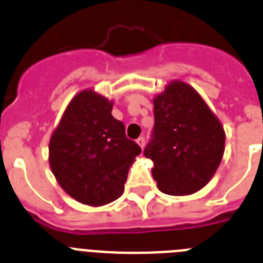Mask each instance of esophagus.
Masks as SVG:
<instances>
[{"mask_svg": "<svg viewBox=\"0 0 263 263\" xmlns=\"http://www.w3.org/2000/svg\"><path fill=\"white\" fill-rule=\"evenodd\" d=\"M137 143H138L139 147H141L143 150V147H145V143H146L145 138H143V137H139V138L137 139Z\"/></svg>", "mask_w": 263, "mask_h": 263, "instance_id": "1", "label": "esophagus"}]
</instances>
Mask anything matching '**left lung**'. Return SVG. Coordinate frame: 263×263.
<instances>
[{
  "mask_svg": "<svg viewBox=\"0 0 263 263\" xmlns=\"http://www.w3.org/2000/svg\"><path fill=\"white\" fill-rule=\"evenodd\" d=\"M154 132L143 150L163 194L191 195L208 184L221 163L225 132L203 97L184 81H170L154 97Z\"/></svg>",
  "mask_w": 263,
  "mask_h": 263,
  "instance_id": "left-lung-1",
  "label": "left lung"
}]
</instances>
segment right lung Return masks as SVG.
Masks as SVG:
<instances>
[{
  "instance_id": "1",
  "label": "right lung",
  "mask_w": 263,
  "mask_h": 263,
  "mask_svg": "<svg viewBox=\"0 0 263 263\" xmlns=\"http://www.w3.org/2000/svg\"><path fill=\"white\" fill-rule=\"evenodd\" d=\"M113 101L93 89L69 101L48 146V160L60 187L81 204L100 206L124 194L130 166L141 147L126 138L111 116Z\"/></svg>"
}]
</instances>
